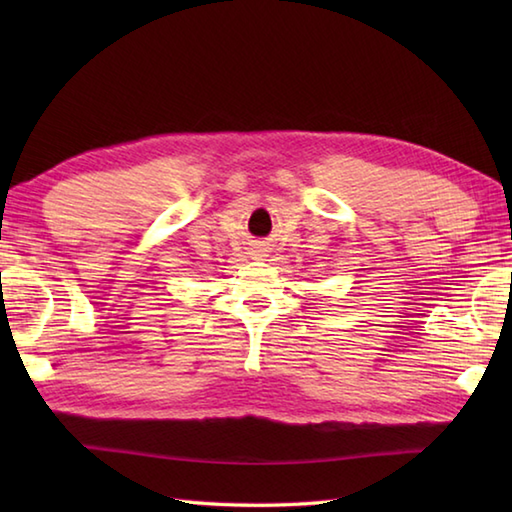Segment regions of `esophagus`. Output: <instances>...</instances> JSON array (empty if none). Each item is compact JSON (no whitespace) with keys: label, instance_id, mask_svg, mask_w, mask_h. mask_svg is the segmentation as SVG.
<instances>
[{"label":"esophagus","instance_id":"34e87169","mask_svg":"<svg viewBox=\"0 0 512 512\" xmlns=\"http://www.w3.org/2000/svg\"><path fill=\"white\" fill-rule=\"evenodd\" d=\"M255 253H257V255H262V253H264V250H262V248H259V250H255Z\"/></svg>","mask_w":512,"mask_h":512}]
</instances>
